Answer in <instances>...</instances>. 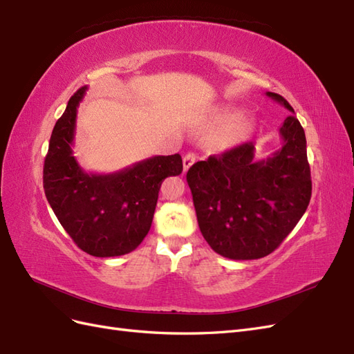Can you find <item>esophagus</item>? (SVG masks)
<instances>
[{"label": "esophagus", "mask_w": 354, "mask_h": 354, "mask_svg": "<svg viewBox=\"0 0 354 354\" xmlns=\"http://www.w3.org/2000/svg\"><path fill=\"white\" fill-rule=\"evenodd\" d=\"M195 160H196V155L195 153L185 155V158H183V171H185V173L192 165L195 164Z\"/></svg>", "instance_id": "34e87169"}]
</instances>
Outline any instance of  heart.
Here are the masks:
<instances>
[{
	"instance_id": "obj_1",
	"label": "heart",
	"mask_w": 354,
	"mask_h": 354,
	"mask_svg": "<svg viewBox=\"0 0 354 354\" xmlns=\"http://www.w3.org/2000/svg\"><path fill=\"white\" fill-rule=\"evenodd\" d=\"M202 127L207 130H220L226 128L217 137V146L220 149H229L236 146L245 134L250 131L251 122L246 116H242V111L233 104H220L214 108L203 120Z\"/></svg>"
}]
</instances>
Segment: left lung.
<instances>
[{"instance_id":"left-lung-1","label":"left lung","mask_w":354,"mask_h":354,"mask_svg":"<svg viewBox=\"0 0 354 354\" xmlns=\"http://www.w3.org/2000/svg\"><path fill=\"white\" fill-rule=\"evenodd\" d=\"M294 113L282 95L266 93ZM282 147L257 160L245 143L199 160L187 171V185L202 236L230 260H255L273 252L297 226L312 196L306 134L294 115L279 128Z\"/></svg>"}]
</instances>
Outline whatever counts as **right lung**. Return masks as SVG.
<instances>
[{
	"label": "right lung",
	"mask_w": 354,
	"mask_h": 354,
	"mask_svg": "<svg viewBox=\"0 0 354 354\" xmlns=\"http://www.w3.org/2000/svg\"><path fill=\"white\" fill-rule=\"evenodd\" d=\"M87 87L68 102L53 128L44 160V192L57 220L82 251L118 257L134 251L151 230L160 183L178 176V153L152 156L109 174L87 173L73 156L78 106Z\"/></svg>",
	"instance_id": "1"
}]
</instances>
